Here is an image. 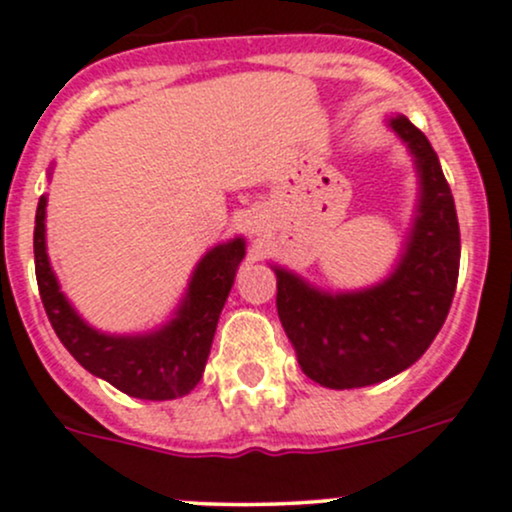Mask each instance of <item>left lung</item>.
I'll return each instance as SVG.
<instances>
[{"label": "left lung", "mask_w": 512, "mask_h": 512, "mask_svg": "<svg viewBox=\"0 0 512 512\" xmlns=\"http://www.w3.org/2000/svg\"><path fill=\"white\" fill-rule=\"evenodd\" d=\"M386 126L417 173V202L393 271L359 290H324L271 263L278 317L307 378L346 390L388 381L427 351L452 307L459 278L454 197L427 136L405 114Z\"/></svg>", "instance_id": "obj_1"}]
</instances>
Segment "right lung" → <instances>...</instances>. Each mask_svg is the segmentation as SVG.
Returning <instances> with one entry per match:
<instances>
[{
  "label": "right lung",
  "mask_w": 512,
  "mask_h": 512,
  "mask_svg": "<svg viewBox=\"0 0 512 512\" xmlns=\"http://www.w3.org/2000/svg\"><path fill=\"white\" fill-rule=\"evenodd\" d=\"M46 205L48 197L41 195L34 229L36 280L48 320L65 349L92 376L131 398L173 400L188 395L205 373L214 329L246 256L244 236L212 246L197 261L183 300L161 327L109 334L92 327L60 290L46 246Z\"/></svg>",
  "instance_id": "1"
}]
</instances>
